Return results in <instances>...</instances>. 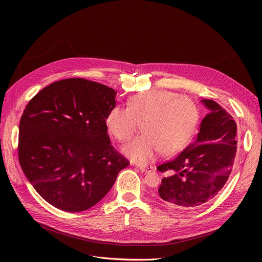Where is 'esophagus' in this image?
<instances>
[{
    "mask_svg": "<svg viewBox=\"0 0 262 262\" xmlns=\"http://www.w3.org/2000/svg\"><path fill=\"white\" fill-rule=\"evenodd\" d=\"M153 169H154V168H153L152 166H141V167L139 168V170H140L141 172H143V173H144V172L146 173V172L153 171Z\"/></svg>",
    "mask_w": 262,
    "mask_h": 262,
    "instance_id": "34e87169",
    "label": "esophagus"
}]
</instances>
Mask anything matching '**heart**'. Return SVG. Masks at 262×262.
Instances as JSON below:
<instances>
[{
	"label": "heart",
	"instance_id": "heart-1",
	"mask_svg": "<svg viewBox=\"0 0 262 262\" xmlns=\"http://www.w3.org/2000/svg\"><path fill=\"white\" fill-rule=\"evenodd\" d=\"M200 112L187 96L168 90H149L134 95L127 108L116 106L106 118L108 132L127 141L140 127L143 134L122 147L132 161L146 163L158 152L170 155L182 149L198 127Z\"/></svg>",
	"mask_w": 262,
	"mask_h": 262
}]
</instances>
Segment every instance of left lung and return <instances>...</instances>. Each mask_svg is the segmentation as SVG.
Instances as JSON below:
<instances>
[{
  "label": "left lung",
  "mask_w": 262,
  "mask_h": 262,
  "mask_svg": "<svg viewBox=\"0 0 262 262\" xmlns=\"http://www.w3.org/2000/svg\"><path fill=\"white\" fill-rule=\"evenodd\" d=\"M201 102L208 114L195 141L157 168L173 172L161 180L158 195L177 207L194 208L210 202L227 182L237 152V124L232 117L212 100Z\"/></svg>",
  "instance_id": "1"
}]
</instances>
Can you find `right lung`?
<instances>
[{"label": "right lung", "mask_w": 262, "mask_h": 262, "mask_svg": "<svg viewBox=\"0 0 262 262\" xmlns=\"http://www.w3.org/2000/svg\"><path fill=\"white\" fill-rule=\"evenodd\" d=\"M116 95L99 82L68 78L45 87L24 109L19 161L38 194L54 207L68 212L91 208L128 166L107 135Z\"/></svg>", "instance_id": "1"}]
</instances>
